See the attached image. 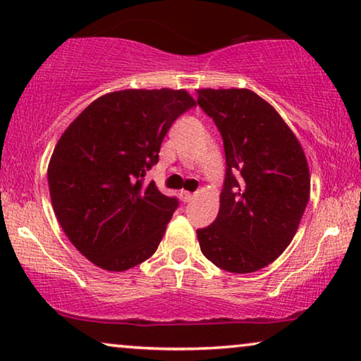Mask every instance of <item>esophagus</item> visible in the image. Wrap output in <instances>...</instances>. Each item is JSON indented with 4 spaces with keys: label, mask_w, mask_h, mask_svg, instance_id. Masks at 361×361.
Returning a JSON list of instances; mask_svg holds the SVG:
<instances>
[{
    "label": "esophagus",
    "mask_w": 361,
    "mask_h": 361,
    "mask_svg": "<svg viewBox=\"0 0 361 361\" xmlns=\"http://www.w3.org/2000/svg\"><path fill=\"white\" fill-rule=\"evenodd\" d=\"M179 197H180V200L184 202V204H187V202L192 200V197H194V195H192L190 192H187V190H180L179 192Z\"/></svg>",
    "instance_id": "esophagus-1"
}]
</instances>
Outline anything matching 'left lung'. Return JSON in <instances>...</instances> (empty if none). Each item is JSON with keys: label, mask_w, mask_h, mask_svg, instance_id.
I'll return each instance as SVG.
<instances>
[{"label": "left lung", "mask_w": 361, "mask_h": 361, "mask_svg": "<svg viewBox=\"0 0 361 361\" xmlns=\"http://www.w3.org/2000/svg\"><path fill=\"white\" fill-rule=\"evenodd\" d=\"M197 103L219 128L226 172L215 221L197 230L202 253L228 273H255L293 241L310 194L302 146L248 88H204Z\"/></svg>", "instance_id": "obj_1"}]
</instances>
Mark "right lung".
<instances>
[{"label": "right lung", "instance_id": "1", "mask_svg": "<svg viewBox=\"0 0 361 361\" xmlns=\"http://www.w3.org/2000/svg\"><path fill=\"white\" fill-rule=\"evenodd\" d=\"M195 105L185 90H120L73 120L47 169L54 212L72 245L98 268L126 271L154 255L179 205L145 184L162 140Z\"/></svg>", "mask_w": 361, "mask_h": 361}]
</instances>
